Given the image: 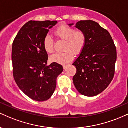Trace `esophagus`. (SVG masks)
Listing matches in <instances>:
<instances>
[{
	"mask_svg": "<svg viewBox=\"0 0 128 128\" xmlns=\"http://www.w3.org/2000/svg\"><path fill=\"white\" fill-rule=\"evenodd\" d=\"M68 65H64L63 66V68H64V69H66V68H67V67H68Z\"/></svg>",
	"mask_w": 128,
	"mask_h": 128,
	"instance_id": "esophagus-1",
	"label": "esophagus"
}]
</instances>
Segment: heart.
<instances>
[{
    "mask_svg": "<svg viewBox=\"0 0 128 128\" xmlns=\"http://www.w3.org/2000/svg\"><path fill=\"white\" fill-rule=\"evenodd\" d=\"M54 35L58 39L64 40V49L66 51L52 55L50 57L52 62L67 64L73 60L74 54L79 55L86 47V33L81 30H75L71 26L62 24L55 29ZM43 46L46 52L51 54L54 52V42L50 36H45Z\"/></svg>",
    "mask_w": 128,
    "mask_h": 128,
    "instance_id": "obj_1",
    "label": "heart"
}]
</instances>
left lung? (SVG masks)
Returning <instances> with one entry per match:
<instances>
[{"label":"left lung","instance_id":"left-lung-1","mask_svg":"<svg viewBox=\"0 0 128 128\" xmlns=\"http://www.w3.org/2000/svg\"><path fill=\"white\" fill-rule=\"evenodd\" d=\"M75 27L86 33V43L73 63L76 68L73 84L84 96H97L108 87L114 77L116 48L108 30L97 22L80 20L76 23Z\"/></svg>","mask_w":128,"mask_h":128}]
</instances>
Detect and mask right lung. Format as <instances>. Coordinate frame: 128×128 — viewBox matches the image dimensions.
I'll return each instance as SVG.
<instances>
[{
    "label": "right lung",
    "mask_w": 128,
    "mask_h": 128,
    "mask_svg": "<svg viewBox=\"0 0 128 128\" xmlns=\"http://www.w3.org/2000/svg\"><path fill=\"white\" fill-rule=\"evenodd\" d=\"M57 21H29L20 29L12 43L13 75L21 90L30 99L42 102L52 96L56 78L63 71L56 62L48 65L43 40Z\"/></svg>",
    "instance_id": "right-lung-1"
}]
</instances>
